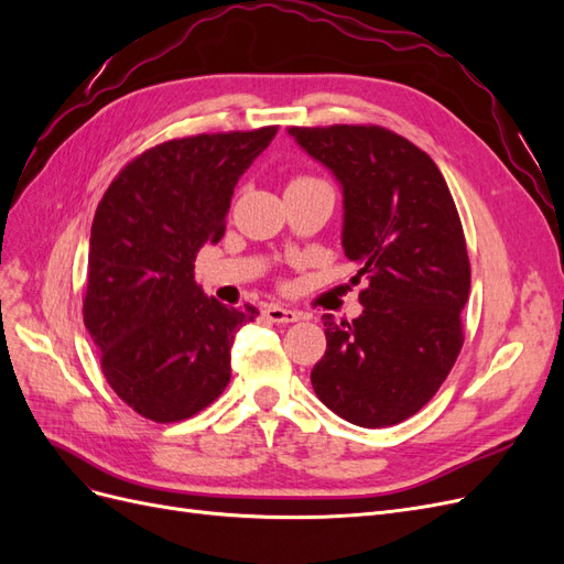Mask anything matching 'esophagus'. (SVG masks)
I'll return each instance as SVG.
<instances>
[{
	"label": "esophagus",
	"mask_w": 564,
	"mask_h": 564,
	"mask_svg": "<svg viewBox=\"0 0 564 564\" xmlns=\"http://www.w3.org/2000/svg\"><path fill=\"white\" fill-rule=\"evenodd\" d=\"M263 315H265L270 322H275V324H289V322H299V319H301V313L282 308V305H265Z\"/></svg>",
	"instance_id": "1"
}]
</instances>
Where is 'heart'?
Wrapping results in <instances>:
<instances>
[{
	"label": "heart",
	"mask_w": 564,
	"mask_h": 564,
	"mask_svg": "<svg viewBox=\"0 0 564 564\" xmlns=\"http://www.w3.org/2000/svg\"><path fill=\"white\" fill-rule=\"evenodd\" d=\"M292 183H315V181H308V178H296V181H292Z\"/></svg>",
	"instance_id": "heart-1"
}]
</instances>
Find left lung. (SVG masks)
<instances>
[{"label":"left lung","mask_w":564,"mask_h":564,"mask_svg":"<svg viewBox=\"0 0 564 564\" xmlns=\"http://www.w3.org/2000/svg\"><path fill=\"white\" fill-rule=\"evenodd\" d=\"M344 195L340 245L367 278L362 315H322L327 350L311 383L362 429L395 425L429 402L454 367L470 294L464 228L435 162L381 127H292Z\"/></svg>","instance_id":"8db88e82"}]
</instances>
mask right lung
Here are the masks:
<instances>
[{
	"mask_svg": "<svg viewBox=\"0 0 564 564\" xmlns=\"http://www.w3.org/2000/svg\"><path fill=\"white\" fill-rule=\"evenodd\" d=\"M275 133L166 141L131 160L98 204L84 324L110 388L150 421L191 419L230 381L235 334L259 311L204 294L195 259L224 237L235 185Z\"/></svg>",
	"mask_w": 564,
	"mask_h": 564,
	"instance_id": "add662e5",
	"label": "right lung"
}]
</instances>
